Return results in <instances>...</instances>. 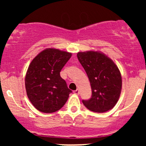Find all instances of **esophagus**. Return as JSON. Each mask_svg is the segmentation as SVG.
<instances>
[{"label": "esophagus", "instance_id": "1", "mask_svg": "<svg viewBox=\"0 0 146 146\" xmlns=\"http://www.w3.org/2000/svg\"><path fill=\"white\" fill-rule=\"evenodd\" d=\"M73 93H74L75 95H79V94H80V91H79L78 89H76L75 90H74V91H73Z\"/></svg>", "mask_w": 146, "mask_h": 146}]
</instances>
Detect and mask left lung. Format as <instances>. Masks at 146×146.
Segmentation results:
<instances>
[{
    "instance_id": "1",
    "label": "left lung",
    "mask_w": 146,
    "mask_h": 146,
    "mask_svg": "<svg viewBox=\"0 0 146 146\" xmlns=\"http://www.w3.org/2000/svg\"><path fill=\"white\" fill-rule=\"evenodd\" d=\"M77 56L88 75L92 90L91 98L82 100L84 105L95 113L112 109L119 99L122 87L121 75L116 64L99 51H80Z\"/></svg>"
}]
</instances>
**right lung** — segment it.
Segmentation results:
<instances>
[{
    "mask_svg": "<svg viewBox=\"0 0 146 146\" xmlns=\"http://www.w3.org/2000/svg\"><path fill=\"white\" fill-rule=\"evenodd\" d=\"M71 56L69 52L47 48L31 62L25 75V88L28 98L38 110L54 113L67 101L71 90L60 72Z\"/></svg>",
    "mask_w": 146,
    "mask_h": 146,
    "instance_id": "add662e5",
    "label": "right lung"
}]
</instances>
